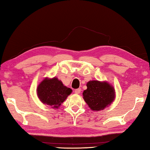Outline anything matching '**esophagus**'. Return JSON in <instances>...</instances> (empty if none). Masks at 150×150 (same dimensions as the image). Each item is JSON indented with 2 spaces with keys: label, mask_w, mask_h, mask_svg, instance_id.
Segmentation results:
<instances>
[{
  "label": "esophagus",
  "mask_w": 150,
  "mask_h": 150,
  "mask_svg": "<svg viewBox=\"0 0 150 150\" xmlns=\"http://www.w3.org/2000/svg\"><path fill=\"white\" fill-rule=\"evenodd\" d=\"M81 88H77V89H75V94H80V93H81Z\"/></svg>",
  "instance_id": "1"
}]
</instances>
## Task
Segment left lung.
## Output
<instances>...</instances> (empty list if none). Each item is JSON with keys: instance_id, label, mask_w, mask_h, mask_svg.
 Returning a JSON list of instances; mask_svg holds the SVG:
<instances>
[{"instance_id": "8db88e82", "label": "left lung", "mask_w": 150, "mask_h": 150, "mask_svg": "<svg viewBox=\"0 0 150 150\" xmlns=\"http://www.w3.org/2000/svg\"><path fill=\"white\" fill-rule=\"evenodd\" d=\"M87 87L83 93V99L93 111L104 110L115 99V88L106 81H89Z\"/></svg>"}]
</instances>
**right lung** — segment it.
Segmentation results:
<instances>
[{"label":"right lung","instance_id":"1","mask_svg":"<svg viewBox=\"0 0 150 150\" xmlns=\"http://www.w3.org/2000/svg\"><path fill=\"white\" fill-rule=\"evenodd\" d=\"M36 92L38 97L43 104L57 109L72 93V90L55 77H45L38 86Z\"/></svg>","mask_w":150,"mask_h":150}]
</instances>
